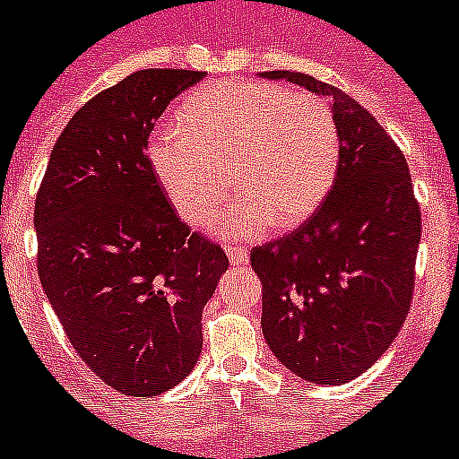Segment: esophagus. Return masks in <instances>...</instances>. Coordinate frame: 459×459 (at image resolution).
<instances>
[{"instance_id":"esophagus-1","label":"esophagus","mask_w":459,"mask_h":459,"mask_svg":"<svg viewBox=\"0 0 459 459\" xmlns=\"http://www.w3.org/2000/svg\"><path fill=\"white\" fill-rule=\"evenodd\" d=\"M226 254H229L230 265H245L247 258H249V252H247L245 247H238V245L229 247V249H226Z\"/></svg>"}]
</instances>
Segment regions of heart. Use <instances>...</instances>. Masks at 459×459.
<instances>
[{
  "mask_svg": "<svg viewBox=\"0 0 459 459\" xmlns=\"http://www.w3.org/2000/svg\"><path fill=\"white\" fill-rule=\"evenodd\" d=\"M150 163L169 201L194 229L212 224L235 186L245 194L217 226L226 238L293 229L324 205L342 161L337 117L309 91L221 81L185 101L180 126L150 138Z\"/></svg>",
  "mask_w": 459,
  "mask_h": 459,
  "instance_id": "obj_1",
  "label": "heart"
}]
</instances>
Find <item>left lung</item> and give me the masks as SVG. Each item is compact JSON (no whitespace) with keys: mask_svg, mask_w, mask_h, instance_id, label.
<instances>
[{"mask_svg":"<svg viewBox=\"0 0 459 459\" xmlns=\"http://www.w3.org/2000/svg\"><path fill=\"white\" fill-rule=\"evenodd\" d=\"M333 99L342 161L330 196L293 233L252 249L263 337L312 384L340 385L385 353L416 286L420 207L395 141L369 110L307 74L265 71Z\"/></svg>","mask_w":459,"mask_h":459,"instance_id":"8db88e82","label":"left lung"}]
</instances>
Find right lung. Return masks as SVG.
I'll return each instance as SVG.
<instances>
[{
  "instance_id": "obj_1",
  "label": "right lung",
  "mask_w": 459,
  "mask_h": 459,
  "mask_svg": "<svg viewBox=\"0 0 459 459\" xmlns=\"http://www.w3.org/2000/svg\"><path fill=\"white\" fill-rule=\"evenodd\" d=\"M203 75L145 69L99 91L59 134L34 205L48 300L87 368L129 397L194 369L203 307L229 268L180 221L147 157L166 106Z\"/></svg>"
}]
</instances>
